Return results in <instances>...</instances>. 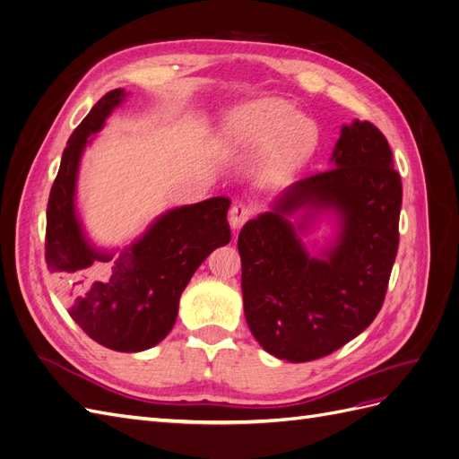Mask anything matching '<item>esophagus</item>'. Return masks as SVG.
<instances>
[{
    "mask_svg": "<svg viewBox=\"0 0 459 459\" xmlns=\"http://www.w3.org/2000/svg\"><path fill=\"white\" fill-rule=\"evenodd\" d=\"M255 214V208L251 206V204H245V203H235L233 206H231V211H230V224H231V228L233 230H238V228H241L245 221L251 218Z\"/></svg>",
    "mask_w": 459,
    "mask_h": 459,
    "instance_id": "esophagus-1",
    "label": "esophagus"
}]
</instances>
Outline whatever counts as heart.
Listing matches in <instances>:
<instances>
[{
  "label": "heart",
  "mask_w": 459,
  "mask_h": 459,
  "mask_svg": "<svg viewBox=\"0 0 459 459\" xmlns=\"http://www.w3.org/2000/svg\"><path fill=\"white\" fill-rule=\"evenodd\" d=\"M314 122L281 100H262L231 113L216 134L224 155H251L264 147L258 176L266 184H285L308 162L316 147Z\"/></svg>",
  "instance_id": "1"
}]
</instances>
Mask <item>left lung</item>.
<instances>
[{"label":"left lung","mask_w":459,"mask_h":459,"mask_svg":"<svg viewBox=\"0 0 459 459\" xmlns=\"http://www.w3.org/2000/svg\"><path fill=\"white\" fill-rule=\"evenodd\" d=\"M333 169L281 193L243 226L241 289L248 329L266 352L310 362L358 337L379 314L398 251L402 182L386 137L371 122L342 126ZM333 210L336 245L312 257L288 216Z\"/></svg>","instance_id":"1"}]
</instances>
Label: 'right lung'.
I'll list each match as a JSON object with an SVG mask.
<instances>
[{
    "mask_svg": "<svg viewBox=\"0 0 459 459\" xmlns=\"http://www.w3.org/2000/svg\"><path fill=\"white\" fill-rule=\"evenodd\" d=\"M124 95V90L103 95L63 151L48 201L46 262L68 314L88 337L110 351L140 352L169 335L191 275L216 247L230 243L231 201L212 197L174 208L118 256L95 251L76 216L78 166L90 135L103 128Z\"/></svg>",
    "mask_w": 459,
    "mask_h": 459,
    "instance_id": "1",
    "label": "right lung"
}]
</instances>
